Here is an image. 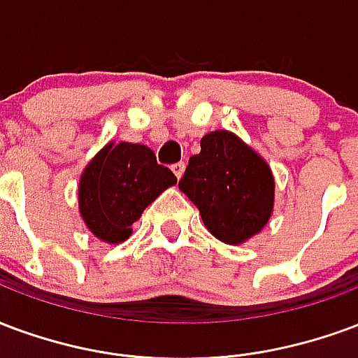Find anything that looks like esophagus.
I'll return each mask as SVG.
<instances>
[{
  "instance_id": "obj_1",
  "label": "esophagus",
  "mask_w": 358,
  "mask_h": 358,
  "mask_svg": "<svg viewBox=\"0 0 358 358\" xmlns=\"http://www.w3.org/2000/svg\"><path fill=\"white\" fill-rule=\"evenodd\" d=\"M171 171L176 173L177 179H181L182 171H185V162H177V164H173V166H171Z\"/></svg>"
}]
</instances>
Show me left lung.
Wrapping results in <instances>:
<instances>
[{"label": "left lung", "instance_id": "obj_1", "mask_svg": "<svg viewBox=\"0 0 358 358\" xmlns=\"http://www.w3.org/2000/svg\"><path fill=\"white\" fill-rule=\"evenodd\" d=\"M204 225L227 244H242L267 225L275 179L267 162L231 131L208 133L179 179Z\"/></svg>", "mask_w": 358, "mask_h": 358}]
</instances>
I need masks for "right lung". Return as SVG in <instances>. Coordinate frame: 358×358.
I'll return each mask as SVG.
<instances>
[{
  "instance_id": "1",
  "label": "right lung",
  "mask_w": 358,
  "mask_h": 358,
  "mask_svg": "<svg viewBox=\"0 0 358 358\" xmlns=\"http://www.w3.org/2000/svg\"><path fill=\"white\" fill-rule=\"evenodd\" d=\"M171 169L156 162L145 145H106L85 168L80 181V213L96 238L118 244L164 190L176 185Z\"/></svg>"
}]
</instances>
